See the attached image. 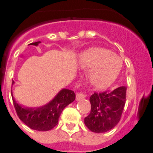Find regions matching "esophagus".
Instances as JSON below:
<instances>
[{
    "instance_id": "esophagus-1",
    "label": "esophagus",
    "mask_w": 153,
    "mask_h": 153,
    "mask_svg": "<svg viewBox=\"0 0 153 153\" xmlns=\"http://www.w3.org/2000/svg\"><path fill=\"white\" fill-rule=\"evenodd\" d=\"M86 97V94H84V93H76V100L77 101L81 100L84 99Z\"/></svg>"
}]
</instances>
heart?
Returning <instances> with one entry per match:
<instances>
[{
  "label": "heart",
  "instance_id": "b5f03b06",
  "mask_svg": "<svg viewBox=\"0 0 153 153\" xmlns=\"http://www.w3.org/2000/svg\"><path fill=\"white\" fill-rule=\"evenodd\" d=\"M79 64L90 70L89 80L96 88L105 89L114 82L123 68L122 59L111 51L90 48L80 55Z\"/></svg>",
  "mask_w": 153,
  "mask_h": 153
}]
</instances>
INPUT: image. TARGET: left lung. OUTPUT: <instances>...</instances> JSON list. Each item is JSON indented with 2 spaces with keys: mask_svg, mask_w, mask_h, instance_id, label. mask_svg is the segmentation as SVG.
Returning a JSON list of instances; mask_svg holds the SVG:
<instances>
[{
  "mask_svg": "<svg viewBox=\"0 0 153 153\" xmlns=\"http://www.w3.org/2000/svg\"><path fill=\"white\" fill-rule=\"evenodd\" d=\"M126 87L120 86L110 92L93 93L90 97V113L84 123L90 131L102 133L111 130L120 122L126 103Z\"/></svg>",
  "mask_w": 153,
  "mask_h": 153,
  "instance_id": "left-lung-1",
  "label": "left lung"
}]
</instances>
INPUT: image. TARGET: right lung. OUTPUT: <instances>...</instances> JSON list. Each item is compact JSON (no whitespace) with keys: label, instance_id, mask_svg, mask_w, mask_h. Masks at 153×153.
<instances>
[{"label":"right lung","instance_id":"1","mask_svg":"<svg viewBox=\"0 0 153 153\" xmlns=\"http://www.w3.org/2000/svg\"><path fill=\"white\" fill-rule=\"evenodd\" d=\"M41 42H35L29 45L38 46ZM14 82L13 81L12 84ZM13 106L20 120L30 129L37 131H48L58 123L62 111L69 104L75 100L74 92L69 89H62L52 100L41 106L27 107L19 104L13 96Z\"/></svg>","mask_w":153,"mask_h":153}]
</instances>
